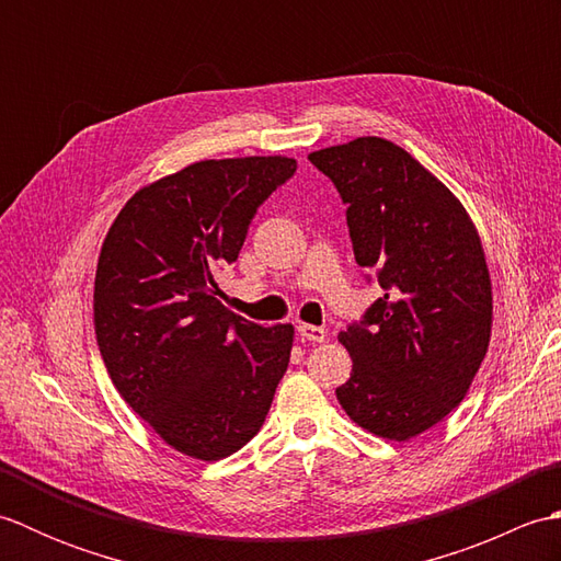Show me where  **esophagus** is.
I'll list each match as a JSON object with an SVG mask.
<instances>
[{
	"label": "esophagus",
	"mask_w": 561,
	"mask_h": 561,
	"mask_svg": "<svg viewBox=\"0 0 561 561\" xmlns=\"http://www.w3.org/2000/svg\"><path fill=\"white\" fill-rule=\"evenodd\" d=\"M299 335L308 342H325L328 340V330L325 328H318L311 323H301L299 325Z\"/></svg>",
	"instance_id": "34e87169"
}]
</instances>
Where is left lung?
I'll return each mask as SVG.
<instances>
[{"label": "left lung", "instance_id": "8db88e82", "mask_svg": "<svg viewBox=\"0 0 561 561\" xmlns=\"http://www.w3.org/2000/svg\"><path fill=\"white\" fill-rule=\"evenodd\" d=\"M344 205L359 267L386 294L340 332L352 376L342 410L366 432L408 440L468 396L492 337V279L460 199L380 137L308 153Z\"/></svg>", "mask_w": 561, "mask_h": 561}]
</instances>
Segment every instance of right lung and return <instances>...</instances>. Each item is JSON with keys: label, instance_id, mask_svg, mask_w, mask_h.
<instances>
[{"label": "right lung", "instance_id": "obj_1", "mask_svg": "<svg viewBox=\"0 0 561 561\" xmlns=\"http://www.w3.org/2000/svg\"><path fill=\"white\" fill-rule=\"evenodd\" d=\"M296 173L287 157L209 159L141 187L105 236L93 325L113 386L171 448L221 460L253 438L289 366L291 325L226 311L214 272Z\"/></svg>", "mask_w": 561, "mask_h": 561}]
</instances>
